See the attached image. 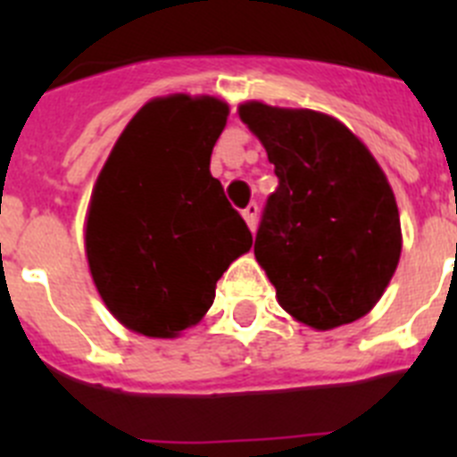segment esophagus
Listing matches in <instances>:
<instances>
[{"label":"esophagus","instance_id":"obj_1","mask_svg":"<svg viewBox=\"0 0 457 457\" xmlns=\"http://www.w3.org/2000/svg\"><path fill=\"white\" fill-rule=\"evenodd\" d=\"M242 217L247 221V226L252 231H256V224H258V204H249L247 208L242 210Z\"/></svg>","mask_w":457,"mask_h":457}]
</instances>
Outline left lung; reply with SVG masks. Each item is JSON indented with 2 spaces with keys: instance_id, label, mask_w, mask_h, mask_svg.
<instances>
[{
  "instance_id": "8db88e82",
  "label": "left lung",
  "mask_w": 457,
  "mask_h": 457,
  "mask_svg": "<svg viewBox=\"0 0 457 457\" xmlns=\"http://www.w3.org/2000/svg\"><path fill=\"white\" fill-rule=\"evenodd\" d=\"M240 119L278 179L253 245L278 304L316 329L359 320L378 304L401 258L386 176L332 116L247 103Z\"/></svg>"
}]
</instances>
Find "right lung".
Returning <instances> with one entry per match:
<instances>
[{"label": "right lung", "instance_id": "1", "mask_svg": "<svg viewBox=\"0 0 457 457\" xmlns=\"http://www.w3.org/2000/svg\"><path fill=\"white\" fill-rule=\"evenodd\" d=\"M228 107L169 96L137 112L93 187L87 258L128 329L171 338L196 325L252 231L210 173Z\"/></svg>", "mask_w": 457, "mask_h": 457}]
</instances>
